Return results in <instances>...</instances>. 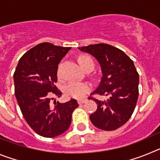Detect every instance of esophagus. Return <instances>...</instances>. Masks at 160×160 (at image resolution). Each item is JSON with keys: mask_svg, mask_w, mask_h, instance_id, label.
Instances as JSON below:
<instances>
[{"mask_svg": "<svg viewBox=\"0 0 160 160\" xmlns=\"http://www.w3.org/2000/svg\"><path fill=\"white\" fill-rule=\"evenodd\" d=\"M87 102V99H78V102L79 103V104H83V103H85Z\"/></svg>", "mask_w": 160, "mask_h": 160, "instance_id": "esophagus-1", "label": "esophagus"}]
</instances>
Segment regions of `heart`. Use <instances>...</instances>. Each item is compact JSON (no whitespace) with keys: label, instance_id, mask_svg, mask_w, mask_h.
Returning <instances> with one entry per match:
<instances>
[{"label":"heart","instance_id":"heart-1","mask_svg":"<svg viewBox=\"0 0 160 160\" xmlns=\"http://www.w3.org/2000/svg\"><path fill=\"white\" fill-rule=\"evenodd\" d=\"M79 63L82 67L83 70H86L90 66H94V62L88 56H81L78 59ZM59 73V69H58ZM65 93L68 97L74 98H82L90 90V85L86 82L72 81L65 86Z\"/></svg>","mask_w":160,"mask_h":160}]
</instances>
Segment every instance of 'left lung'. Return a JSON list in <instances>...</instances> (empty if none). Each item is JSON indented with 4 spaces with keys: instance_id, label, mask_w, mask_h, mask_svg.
Returning a JSON list of instances; mask_svg holds the SVG:
<instances>
[{
    "instance_id": "8db88e82",
    "label": "left lung",
    "mask_w": 160,
    "mask_h": 160,
    "mask_svg": "<svg viewBox=\"0 0 160 160\" xmlns=\"http://www.w3.org/2000/svg\"><path fill=\"white\" fill-rule=\"evenodd\" d=\"M78 49L92 55L101 67V81L92 94L109 97L104 101L93 98L98 108L90 115V121L104 131L118 129L131 118L138 100L139 78L134 62L123 51L107 44Z\"/></svg>"
}]
</instances>
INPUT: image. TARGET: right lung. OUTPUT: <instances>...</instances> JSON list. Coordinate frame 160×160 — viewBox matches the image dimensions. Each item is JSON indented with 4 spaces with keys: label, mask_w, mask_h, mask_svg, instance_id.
Segmentation results:
<instances>
[{
    "label": "right lung",
    "mask_w": 160,
    "mask_h": 160,
    "mask_svg": "<svg viewBox=\"0 0 160 160\" xmlns=\"http://www.w3.org/2000/svg\"><path fill=\"white\" fill-rule=\"evenodd\" d=\"M71 49L43 42L21 58L13 74L15 96L25 121L37 134L46 138L58 136L67 131L72 113L78 107L75 99L50 104L52 94L60 98L58 68Z\"/></svg>",
    "instance_id": "right-lung-1"
}]
</instances>
